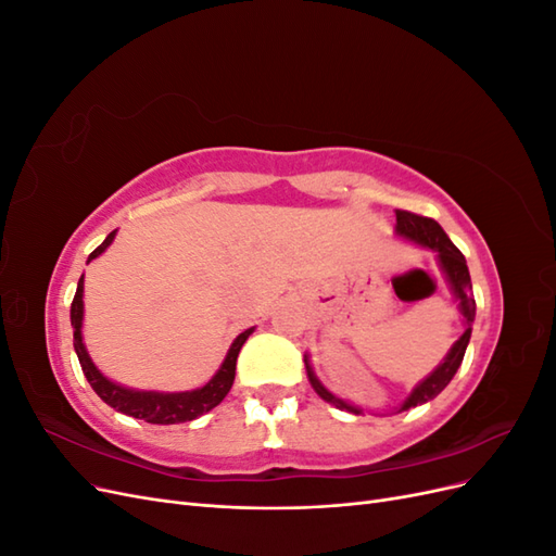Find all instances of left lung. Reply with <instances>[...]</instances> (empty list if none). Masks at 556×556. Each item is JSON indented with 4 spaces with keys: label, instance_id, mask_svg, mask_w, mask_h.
Returning a JSON list of instances; mask_svg holds the SVG:
<instances>
[{
    "label": "left lung",
    "instance_id": "obj_1",
    "mask_svg": "<svg viewBox=\"0 0 556 556\" xmlns=\"http://www.w3.org/2000/svg\"><path fill=\"white\" fill-rule=\"evenodd\" d=\"M394 231H396L399 239L435 252V260H439L441 271L445 274V280L450 285L454 299H457L459 313L464 317V333L447 350V355L443 357V362L435 366L433 371L422 382L415 384V390L410 392V396L399 406L396 413H401V410H408V408H415V406H422V403L439 396L445 390V387L450 384L454 374H457V368L462 366L464 355H466V348H468V341H470V331H473L476 299L470 296V274H468L466 260H464V255L459 252V248L447 239V233L443 231V227L439 223L431 220V217H425V215H415V213H408V211H396V227H394ZM304 362H306L308 380H311L313 390L317 392L319 399H325L327 403H333V406L341 408V410L362 415V408L352 406V403H348V401H343L339 396H333L327 390V387L317 380L308 355H304Z\"/></svg>",
    "mask_w": 556,
    "mask_h": 556
}]
</instances>
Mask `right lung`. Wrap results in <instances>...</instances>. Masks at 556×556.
<instances>
[{
    "label": "right lung",
    "mask_w": 556,
    "mask_h": 556,
    "mask_svg": "<svg viewBox=\"0 0 556 556\" xmlns=\"http://www.w3.org/2000/svg\"><path fill=\"white\" fill-rule=\"evenodd\" d=\"M113 239H115V231H111L104 239V243L90 252L88 262L102 255V252L113 243ZM72 327H74V350L78 355L80 368H83V374H86L92 390L97 392V396L104 403H109V406L115 408L117 413H125V415L137 417V419H146V422H150V425L190 422V419H197L204 413L213 410L217 403H220L229 394L231 384H233V376H237L239 352H241L243 343L248 341V336L255 331V327H250L243 333H239L237 339H233L231 348L227 350L225 362L220 364V368H217L215 376L206 384H201V387H197V390H188V392H155V390H134V387L117 384L99 371L94 362L90 359L88 348H86V343H83V276L78 280L76 296L72 301Z\"/></svg>",
    "instance_id": "add662e5"
}]
</instances>
